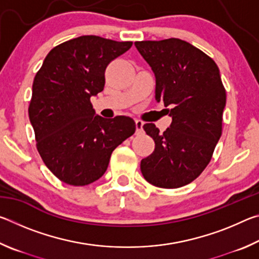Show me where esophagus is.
<instances>
[{"label": "esophagus", "mask_w": 259, "mask_h": 259, "mask_svg": "<svg viewBox=\"0 0 259 259\" xmlns=\"http://www.w3.org/2000/svg\"><path fill=\"white\" fill-rule=\"evenodd\" d=\"M135 122H136V134H137V135L143 134V131H144V130H143V125H144L143 121L136 120Z\"/></svg>", "instance_id": "esophagus-1"}]
</instances>
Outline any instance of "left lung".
<instances>
[{
	"instance_id": "1",
	"label": "left lung",
	"mask_w": 259,
	"mask_h": 259,
	"mask_svg": "<svg viewBox=\"0 0 259 259\" xmlns=\"http://www.w3.org/2000/svg\"><path fill=\"white\" fill-rule=\"evenodd\" d=\"M155 75V99L172 117L163 134L143 125L155 148L140 162L144 178L162 188H178L198 178L222 136L226 91L216 63L179 38L135 42Z\"/></svg>"
}]
</instances>
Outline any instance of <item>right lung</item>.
Masks as SVG:
<instances>
[{
  "label": "right lung",
  "mask_w": 259,
  "mask_h": 259,
  "mask_svg": "<svg viewBox=\"0 0 259 259\" xmlns=\"http://www.w3.org/2000/svg\"><path fill=\"white\" fill-rule=\"evenodd\" d=\"M131 46L83 35L55 47L34 77L28 115L36 148L48 169L68 185L99 179L112 152L135 134L131 117L104 119L90 102L104 90L107 65Z\"/></svg>",
  "instance_id": "1"
}]
</instances>
